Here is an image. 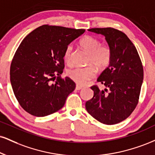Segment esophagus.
Listing matches in <instances>:
<instances>
[{"mask_svg": "<svg viewBox=\"0 0 155 155\" xmlns=\"http://www.w3.org/2000/svg\"><path fill=\"white\" fill-rule=\"evenodd\" d=\"M83 88V87H81V86H79V85H76V90H80V89H81Z\"/></svg>", "mask_w": 155, "mask_h": 155, "instance_id": "obj_1", "label": "esophagus"}]
</instances>
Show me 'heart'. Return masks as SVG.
<instances>
[{
  "mask_svg": "<svg viewBox=\"0 0 155 155\" xmlns=\"http://www.w3.org/2000/svg\"><path fill=\"white\" fill-rule=\"evenodd\" d=\"M80 45L87 53L89 58L87 64L92 65L87 67H76L67 71V75L72 81L79 85H85L96 76V67L98 71L105 69L111 61V51L105 45H101L98 39L92 36H85L80 40ZM73 45L69 44L64 52V60L70 63L71 60Z\"/></svg>",
  "mask_w": 155,
  "mask_h": 155,
  "instance_id": "heart-1",
  "label": "heart"
}]
</instances>
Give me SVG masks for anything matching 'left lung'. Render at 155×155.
<instances>
[{
	"instance_id": "1",
	"label": "left lung",
	"mask_w": 155,
	"mask_h": 155,
	"mask_svg": "<svg viewBox=\"0 0 155 155\" xmlns=\"http://www.w3.org/2000/svg\"><path fill=\"white\" fill-rule=\"evenodd\" d=\"M88 31L105 37L111 61L97 79L103 89L91 87L94 96L86 102V109L102 124H118L131 114L138 104L143 79L141 59L137 48L122 31L111 27Z\"/></svg>"
}]
</instances>
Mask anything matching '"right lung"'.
I'll return each mask as SVG.
<instances>
[{
	"mask_svg": "<svg viewBox=\"0 0 155 155\" xmlns=\"http://www.w3.org/2000/svg\"><path fill=\"white\" fill-rule=\"evenodd\" d=\"M84 31L42 25L22 40L11 65L10 80L14 95L24 110L44 117L63 107L76 87L70 78L61 77L64 52Z\"/></svg>",
	"mask_w": 155,
	"mask_h": 155,
	"instance_id": "right-lung-1",
	"label": "right lung"
}]
</instances>
